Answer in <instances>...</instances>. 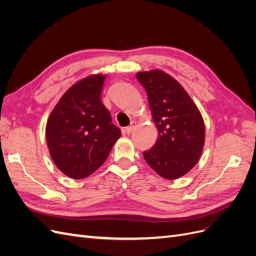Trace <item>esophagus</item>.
<instances>
[{
    "mask_svg": "<svg viewBox=\"0 0 256 256\" xmlns=\"http://www.w3.org/2000/svg\"><path fill=\"white\" fill-rule=\"evenodd\" d=\"M136 122H131V125L128 126V127L125 129V131H126V132H127L128 134H130L134 131V129L136 128Z\"/></svg>",
    "mask_w": 256,
    "mask_h": 256,
    "instance_id": "34e87169",
    "label": "esophagus"
}]
</instances>
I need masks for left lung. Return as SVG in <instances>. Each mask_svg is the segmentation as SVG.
<instances>
[{"label":"left lung","instance_id":"1","mask_svg":"<svg viewBox=\"0 0 256 256\" xmlns=\"http://www.w3.org/2000/svg\"><path fill=\"white\" fill-rule=\"evenodd\" d=\"M147 92L158 138L143 152L145 161L166 180H176L194 168L205 143V124L196 104L173 76L154 69L136 74Z\"/></svg>","mask_w":256,"mask_h":256}]
</instances>
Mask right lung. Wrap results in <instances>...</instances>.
Here are the masks:
<instances>
[{
	"label": "right lung",
	"mask_w": 256,
	"mask_h": 256,
	"mask_svg": "<svg viewBox=\"0 0 256 256\" xmlns=\"http://www.w3.org/2000/svg\"><path fill=\"white\" fill-rule=\"evenodd\" d=\"M106 74H92L69 88L52 110L46 140L54 164L74 180H83L102 166L120 128L102 102Z\"/></svg>",
	"instance_id": "obj_1"
}]
</instances>
